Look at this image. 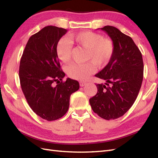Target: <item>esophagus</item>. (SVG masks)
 Wrapping results in <instances>:
<instances>
[{
	"mask_svg": "<svg viewBox=\"0 0 158 158\" xmlns=\"http://www.w3.org/2000/svg\"><path fill=\"white\" fill-rule=\"evenodd\" d=\"M79 83H80V85L81 87H83V86H84L85 84H86V83H85V82H82V81H80Z\"/></svg>",
	"mask_w": 158,
	"mask_h": 158,
	"instance_id": "obj_1",
	"label": "esophagus"
}]
</instances>
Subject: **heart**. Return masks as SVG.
I'll list each match as a JSON object with an SVG mask.
<instances>
[{
    "mask_svg": "<svg viewBox=\"0 0 158 158\" xmlns=\"http://www.w3.org/2000/svg\"><path fill=\"white\" fill-rule=\"evenodd\" d=\"M69 40L78 47L87 49L86 60L84 64L73 63L67 66L66 73L69 77L75 80H83L95 72V65L103 69L110 63L114 51L113 41L109 38H105L101 34L90 31H83L69 35ZM66 38H61L57 42L56 55L62 63L70 60L73 46Z\"/></svg>",
    "mask_w": 158,
    "mask_h": 158,
    "instance_id": "b5f03b06",
    "label": "heart"
}]
</instances>
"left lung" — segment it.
I'll return each mask as SVG.
<instances>
[{"label":"left lung","instance_id":"1","mask_svg":"<svg viewBox=\"0 0 158 158\" xmlns=\"http://www.w3.org/2000/svg\"><path fill=\"white\" fill-rule=\"evenodd\" d=\"M101 30L111 37L114 51L110 63L95 75L106 83L96 84L98 93L89 99V103L100 117L113 120L122 117L135 103L142 85L144 64L141 52L131 37L111 26Z\"/></svg>","mask_w":158,"mask_h":158}]
</instances>
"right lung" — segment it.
<instances>
[{"label":"right lung","instance_id":"add662e5","mask_svg":"<svg viewBox=\"0 0 158 158\" xmlns=\"http://www.w3.org/2000/svg\"><path fill=\"white\" fill-rule=\"evenodd\" d=\"M67 30L48 26L31 35L20 59L19 78L22 92L33 111L45 120L61 118L67 112L78 81L67 78L56 55L57 42ZM59 85H54V83Z\"/></svg>","mask_w":158,"mask_h":158}]
</instances>
